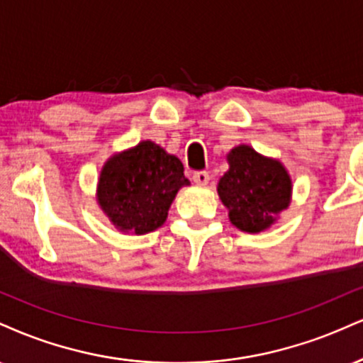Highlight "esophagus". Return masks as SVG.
I'll return each instance as SVG.
<instances>
[{"mask_svg": "<svg viewBox=\"0 0 363 363\" xmlns=\"http://www.w3.org/2000/svg\"><path fill=\"white\" fill-rule=\"evenodd\" d=\"M193 181H194L198 186H206L208 182H209V174L204 172V170H199V172H194V174H193Z\"/></svg>", "mask_w": 363, "mask_h": 363, "instance_id": "1", "label": "esophagus"}]
</instances>
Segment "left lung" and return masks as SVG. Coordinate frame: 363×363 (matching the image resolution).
Wrapping results in <instances>:
<instances>
[{
  "mask_svg": "<svg viewBox=\"0 0 363 363\" xmlns=\"http://www.w3.org/2000/svg\"><path fill=\"white\" fill-rule=\"evenodd\" d=\"M226 160L228 170L216 191L228 209L230 223L245 233L269 230L291 204L289 170L279 159L262 155L250 145L233 147Z\"/></svg>",
  "mask_w": 363,
  "mask_h": 363,
  "instance_id": "1",
  "label": "left lung"
}]
</instances>
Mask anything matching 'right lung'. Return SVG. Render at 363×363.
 Here are the masks:
<instances>
[{"label":"right lung","instance_id":"right-lung-1","mask_svg":"<svg viewBox=\"0 0 363 363\" xmlns=\"http://www.w3.org/2000/svg\"><path fill=\"white\" fill-rule=\"evenodd\" d=\"M189 184L176 155L142 140L103 164L96 201L118 231L145 235L165 223L177 191Z\"/></svg>","mask_w":363,"mask_h":363}]
</instances>
